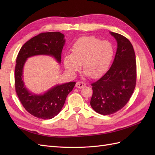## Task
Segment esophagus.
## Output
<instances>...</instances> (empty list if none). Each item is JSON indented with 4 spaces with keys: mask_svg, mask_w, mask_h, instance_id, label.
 Returning a JSON list of instances; mask_svg holds the SVG:
<instances>
[{
    "mask_svg": "<svg viewBox=\"0 0 155 155\" xmlns=\"http://www.w3.org/2000/svg\"><path fill=\"white\" fill-rule=\"evenodd\" d=\"M85 86H86V84H85L84 83H83V82H80L79 81V82H77V84H76V87H77L78 88H83Z\"/></svg>",
    "mask_w": 155,
    "mask_h": 155,
    "instance_id": "1",
    "label": "esophagus"
}]
</instances>
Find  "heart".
Segmentation results:
<instances>
[{
  "label": "heart",
  "instance_id": "obj_1",
  "mask_svg": "<svg viewBox=\"0 0 155 155\" xmlns=\"http://www.w3.org/2000/svg\"><path fill=\"white\" fill-rule=\"evenodd\" d=\"M71 52L63 57L64 66L68 73L74 76L83 63L84 75H90L93 78L106 73L114 57V48L110 42L102 41L93 36L75 41L72 45Z\"/></svg>",
  "mask_w": 155,
  "mask_h": 155
}]
</instances>
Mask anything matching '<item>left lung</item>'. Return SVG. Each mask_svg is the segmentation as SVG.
<instances>
[{"label":"left lung","instance_id":"1","mask_svg":"<svg viewBox=\"0 0 155 155\" xmlns=\"http://www.w3.org/2000/svg\"><path fill=\"white\" fill-rule=\"evenodd\" d=\"M117 42L113 63L106 74L91 85V106L101 114H113L129 101L136 86L137 64L132 44L124 36L110 32Z\"/></svg>","mask_w":155,"mask_h":155}]
</instances>
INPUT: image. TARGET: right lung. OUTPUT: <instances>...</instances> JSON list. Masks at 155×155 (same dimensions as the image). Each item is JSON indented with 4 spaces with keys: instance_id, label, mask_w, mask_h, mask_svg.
<instances>
[{
    "instance_id": "add662e5",
    "label": "right lung",
    "mask_w": 155,
    "mask_h": 155,
    "mask_svg": "<svg viewBox=\"0 0 155 155\" xmlns=\"http://www.w3.org/2000/svg\"><path fill=\"white\" fill-rule=\"evenodd\" d=\"M64 43V35L61 32H43L28 41L18 54L15 74L16 92L22 106L35 117L46 120L57 116L76 83L57 84L43 94L32 93L25 86L23 81L25 64L28 58L37 55L51 56L58 63H61Z\"/></svg>"
}]
</instances>
